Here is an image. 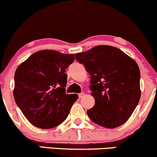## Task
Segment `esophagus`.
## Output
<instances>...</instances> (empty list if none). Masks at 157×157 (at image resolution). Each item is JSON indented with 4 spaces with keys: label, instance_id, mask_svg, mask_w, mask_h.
I'll list each match as a JSON object with an SVG mask.
<instances>
[{
    "label": "esophagus",
    "instance_id": "obj_1",
    "mask_svg": "<svg viewBox=\"0 0 157 157\" xmlns=\"http://www.w3.org/2000/svg\"><path fill=\"white\" fill-rule=\"evenodd\" d=\"M85 95V94L83 93V92H81V93H80L78 94V97H79V98H82V97H83Z\"/></svg>",
    "mask_w": 157,
    "mask_h": 157
}]
</instances>
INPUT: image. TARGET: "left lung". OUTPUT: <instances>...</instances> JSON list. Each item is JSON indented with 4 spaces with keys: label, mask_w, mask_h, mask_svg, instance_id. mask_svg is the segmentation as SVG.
I'll list each match as a JSON object with an SVG mask.
<instances>
[{
    "label": "left lung",
    "mask_w": 157,
    "mask_h": 157,
    "mask_svg": "<svg viewBox=\"0 0 157 157\" xmlns=\"http://www.w3.org/2000/svg\"><path fill=\"white\" fill-rule=\"evenodd\" d=\"M91 75L89 88L95 100L87 111L97 125L114 128L127 121L140 100V71L137 63L119 48L97 46L75 55Z\"/></svg>",
    "instance_id": "obj_1"
}]
</instances>
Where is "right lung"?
<instances>
[{
    "label": "right lung",
    "instance_id": "add662e5",
    "mask_svg": "<svg viewBox=\"0 0 157 157\" xmlns=\"http://www.w3.org/2000/svg\"><path fill=\"white\" fill-rule=\"evenodd\" d=\"M75 55L41 50L22 63L15 73V102L33 125L42 129L56 127L67 118L78 98L66 94V69Z\"/></svg>",
    "mask_w": 157,
    "mask_h": 157
}]
</instances>
